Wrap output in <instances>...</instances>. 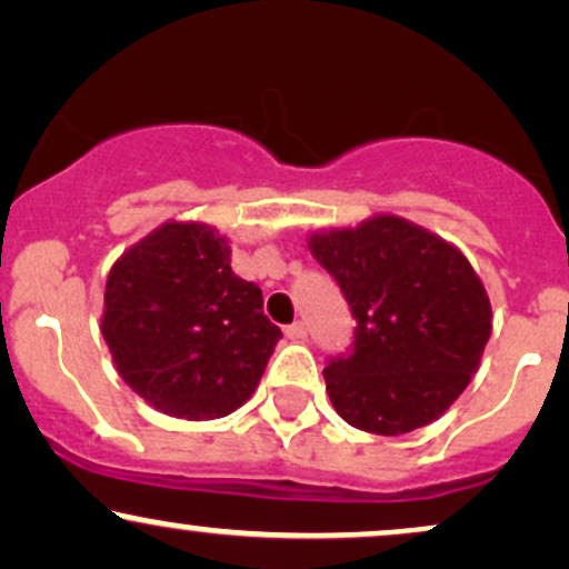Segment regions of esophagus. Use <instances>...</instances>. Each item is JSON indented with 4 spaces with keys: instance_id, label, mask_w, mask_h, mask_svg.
Here are the masks:
<instances>
[{
    "instance_id": "1",
    "label": "esophagus",
    "mask_w": 569,
    "mask_h": 569,
    "mask_svg": "<svg viewBox=\"0 0 569 569\" xmlns=\"http://www.w3.org/2000/svg\"><path fill=\"white\" fill-rule=\"evenodd\" d=\"M286 337H289L291 341H305L307 339V326L302 323V320H297V323H291L289 328H286Z\"/></svg>"
}]
</instances>
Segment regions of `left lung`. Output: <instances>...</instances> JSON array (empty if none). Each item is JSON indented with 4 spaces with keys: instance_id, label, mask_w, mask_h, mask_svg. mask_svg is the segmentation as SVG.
<instances>
[{
    "instance_id": "left-lung-1",
    "label": "left lung",
    "mask_w": 569,
    "mask_h": 569,
    "mask_svg": "<svg viewBox=\"0 0 569 569\" xmlns=\"http://www.w3.org/2000/svg\"><path fill=\"white\" fill-rule=\"evenodd\" d=\"M355 318L350 350L323 368L355 429L408 435L453 406L490 339V302L461 251L400 217L310 238Z\"/></svg>"
}]
</instances>
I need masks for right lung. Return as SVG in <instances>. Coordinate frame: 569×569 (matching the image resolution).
Instances as JSON below:
<instances>
[{
    "label": "right lung",
    "instance_id": "right-lung-1",
    "mask_svg": "<svg viewBox=\"0 0 569 569\" xmlns=\"http://www.w3.org/2000/svg\"><path fill=\"white\" fill-rule=\"evenodd\" d=\"M100 328L121 379L188 421L241 408L283 337L228 241L196 222L161 224L111 267Z\"/></svg>",
    "mask_w": 569,
    "mask_h": 569
}]
</instances>
